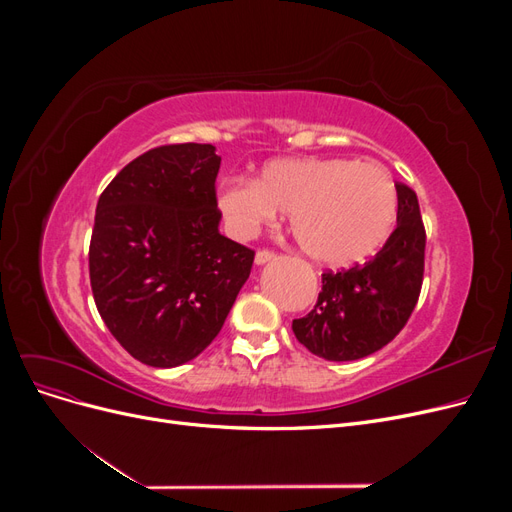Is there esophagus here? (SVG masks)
I'll return each instance as SVG.
<instances>
[{"mask_svg": "<svg viewBox=\"0 0 512 512\" xmlns=\"http://www.w3.org/2000/svg\"><path fill=\"white\" fill-rule=\"evenodd\" d=\"M275 258V252H271V250H258L256 252V265H267V262H271Z\"/></svg>", "mask_w": 512, "mask_h": 512, "instance_id": "1", "label": "esophagus"}]
</instances>
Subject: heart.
Instances as JSON below:
<instances>
[{"label":"heart","mask_w":512,"mask_h":512,"mask_svg":"<svg viewBox=\"0 0 512 512\" xmlns=\"http://www.w3.org/2000/svg\"><path fill=\"white\" fill-rule=\"evenodd\" d=\"M218 205L239 237H252L288 211L301 250L331 267L369 258L389 239L399 213L391 175L378 164L344 158L273 160L256 181L226 179Z\"/></svg>","instance_id":"obj_1"}]
</instances>
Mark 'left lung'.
Instances as JSON below:
<instances>
[{"label":"left lung","mask_w":512,"mask_h":512,"mask_svg":"<svg viewBox=\"0 0 512 512\" xmlns=\"http://www.w3.org/2000/svg\"><path fill=\"white\" fill-rule=\"evenodd\" d=\"M397 228L365 265L322 273L318 303L292 320L299 342L327 361H356L384 348L406 327L425 271V226L416 194L395 183Z\"/></svg>","instance_id":"1"}]
</instances>
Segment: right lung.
I'll list each match as a JSON object with an SVG mask.
<instances>
[{"label":"right lung","instance_id":"right-lung-1","mask_svg":"<svg viewBox=\"0 0 512 512\" xmlns=\"http://www.w3.org/2000/svg\"><path fill=\"white\" fill-rule=\"evenodd\" d=\"M213 145L149 149L96 207L89 280L98 312L136 361L177 367L224 327L254 252L220 235Z\"/></svg>","mask_w":512,"mask_h":512}]
</instances>
